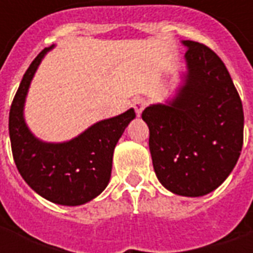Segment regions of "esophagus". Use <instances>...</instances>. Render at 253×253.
<instances>
[{"label": "esophagus", "instance_id": "1", "mask_svg": "<svg viewBox=\"0 0 253 253\" xmlns=\"http://www.w3.org/2000/svg\"><path fill=\"white\" fill-rule=\"evenodd\" d=\"M146 104H148V101H146L145 99H141V97L134 99L132 105H134V110H135V112H137V115H141V114H142L143 108L146 107Z\"/></svg>", "mask_w": 253, "mask_h": 253}]
</instances>
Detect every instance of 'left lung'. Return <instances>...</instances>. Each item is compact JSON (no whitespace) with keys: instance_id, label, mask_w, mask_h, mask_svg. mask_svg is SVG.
Listing matches in <instances>:
<instances>
[{"instance_id":"1","label":"left lung","mask_w":253,"mask_h":253,"mask_svg":"<svg viewBox=\"0 0 253 253\" xmlns=\"http://www.w3.org/2000/svg\"><path fill=\"white\" fill-rule=\"evenodd\" d=\"M187 73L175 99L149 105V149L160 183L203 196L226 180L243 148L244 112L228 69L211 48L183 41Z\"/></svg>"}]
</instances>
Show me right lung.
<instances>
[{
  "instance_id": "add662e5",
  "label": "right lung",
  "mask_w": 253,
  "mask_h": 253,
  "mask_svg": "<svg viewBox=\"0 0 253 253\" xmlns=\"http://www.w3.org/2000/svg\"><path fill=\"white\" fill-rule=\"evenodd\" d=\"M52 47L32 61L20 83L9 112V137L14 163L25 183L52 203L78 206L108 186L114 149L135 112L130 108L97 122L66 142H43L36 138L25 123V97L38 66Z\"/></svg>"
}]
</instances>
